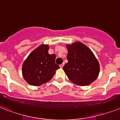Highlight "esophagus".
Returning a JSON list of instances; mask_svg holds the SVG:
<instances>
[{"mask_svg": "<svg viewBox=\"0 0 120 120\" xmlns=\"http://www.w3.org/2000/svg\"><path fill=\"white\" fill-rule=\"evenodd\" d=\"M63 66H64V63H62V64H61V65H60V67L61 68H62L63 67Z\"/></svg>", "mask_w": 120, "mask_h": 120, "instance_id": "34e87169", "label": "esophagus"}]
</instances>
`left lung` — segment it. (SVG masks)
I'll use <instances>...</instances> for the list:
<instances>
[{"mask_svg": "<svg viewBox=\"0 0 120 120\" xmlns=\"http://www.w3.org/2000/svg\"><path fill=\"white\" fill-rule=\"evenodd\" d=\"M68 62L63 69L72 83L80 86L90 85L97 79L99 64L92 51L80 42L67 45Z\"/></svg>", "mask_w": 120, "mask_h": 120, "instance_id": "8db88e82", "label": "left lung"}]
</instances>
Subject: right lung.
Wrapping results in <instances>:
<instances>
[{"mask_svg":"<svg viewBox=\"0 0 120 120\" xmlns=\"http://www.w3.org/2000/svg\"><path fill=\"white\" fill-rule=\"evenodd\" d=\"M48 45H41L31 52L22 65L23 77L29 84L43 85L51 80L60 67L55 63V54L48 53Z\"/></svg>","mask_w":120,"mask_h":120,"instance_id":"add662e5","label":"right lung"}]
</instances>
